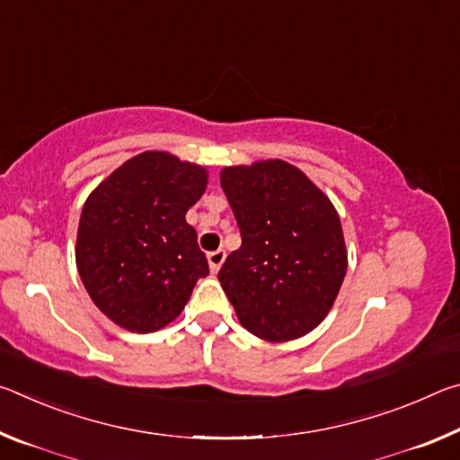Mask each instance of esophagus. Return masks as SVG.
<instances>
[{"instance_id": "1", "label": "esophagus", "mask_w": 460, "mask_h": 460, "mask_svg": "<svg viewBox=\"0 0 460 460\" xmlns=\"http://www.w3.org/2000/svg\"><path fill=\"white\" fill-rule=\"evenodd\" d=\"M225 258H227V253H225V249H217V252L208 253L207 260H208V266H211V271H219V268L223 266Z\"/></svg>"}]
</instances>
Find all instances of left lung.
I'll list each match as a JSON object with an SVG mask.
<instances>
[{
	"label": "left lung",
	"instance_id": "8db88e82",
	"mask_svg": "<svg viewBox=\"0 0 460 460\" xmlns=\"http://www.w3.org/2000/svg\"><path fill=\"white\" fill-rule=\"evenodd\" d=\"M221 186L241 247L219 271L239 323L284 342L316 329L347 274V249L332 202L282 160L231 166Z\"/></svg>",
	"mask_w": 460,
	"mask_h": 460
}]
</instances>
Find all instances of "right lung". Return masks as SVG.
<instances>
[{
  "label": "right lung",
  "instance_id": "1",
  "mask_svg": "<svg viewBox=\"0 0 460 460\" xmlns=\"http://www.w3.org/2000/svg\"><path fill=\"white\" fill-rule=\"evenodd\" d=\"M207 189L205 168L166 152L128 160L91 192L76 235V268L97 308L131 332L172 323L208 276L186 211Z\"/></svg>",
  "mask_w": 460,
  "mask_h": 460
}]
</instances>
